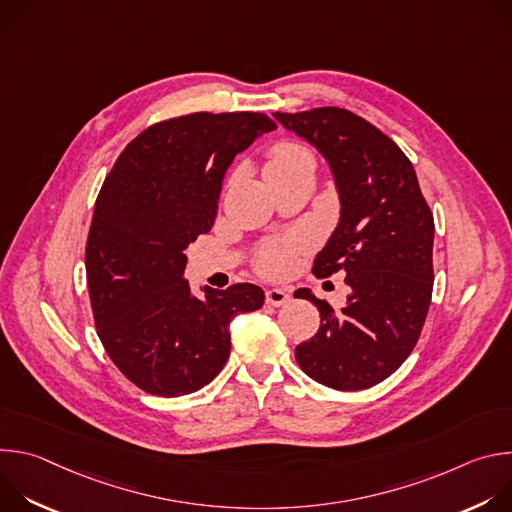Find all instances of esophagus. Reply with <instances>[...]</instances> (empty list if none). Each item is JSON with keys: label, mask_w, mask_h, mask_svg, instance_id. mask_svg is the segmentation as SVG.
I'll list each match as a JSON object with an SVG mask.
<instances>
[{"label": "esophagus", "mask_w": 512, "mask_h": 512, "mask_svg": "<svg viewBox=\"0 0 512 512\" xmlns=\"http://www.w3.org/2000/svg\"><path fill=\"white\" fill-rule=\"evenodd\" d=\"M265 302H267L269 306L279 308V306H283V304H287V302H289V294H287L285 289L269 287V289H265Z\"/></svg>", "instance_id": "esophagus-1"}]
</instances>
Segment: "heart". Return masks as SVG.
Segmentation results:
<instances>
[{
    "instance_id": "b5f03b06",
    "label": "heart",
    "mask_w": 512,
    "mask_h": 512,
    "mask_svg": "<svg viewBox=\"0 0 512 512\" xmlns=\"http://www.w3.org/2000/svg\"><path fill=\"white\" fill-rule=\"evenodd\" d=\"M298 170H316V158L310 148H306L300 141H277L267 154L265 174H287V172H298ZM306 247V241L298 235H291L279 241H273L265 245L255 265L261 273L269 277H281L287 275L296 265L298 253Z\"/></svg>"
}]
</instances>
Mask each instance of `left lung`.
<instances>
[{"instance_id": "left-lung-1", "label": "left lung", "mask_w": 512, "mask_h": 512, "mask_svg": "<svg viewBox=\"0 0 512 512\" xmlns=\"http://www.w3.org/2000/svg\"><path fill=\"white\" fill-rule=\"evenodd\" d=\"M283 127L328 160L340 223L312 273H346L352 294L334 310L302 289L320 328L296 346L300 369L336 391L369 389L391 377L415 348L433 289V214L399 145L340 107L275 113Z\"/></svg>"}]
</instances>
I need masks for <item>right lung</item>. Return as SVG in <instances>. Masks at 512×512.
Returning a JSON list of instances; mask_svg holds the SVG:
<instances>
[{
	"label": "right lung",
	"instance_id": "add662e5",
	"mask_svg": "<svg viewBox=\"0 0 512 512\" xmlns=\"http://www.w3.org/2000/svg\"><path fill=\"white\" fill-rule=\"evenodd\" d=\"M275 127L253 111L158 121L101 186L85 251L93 318L115 367L145 393L180 397L208 385L231 354V320L265 302L253 283L194 298L184 249L212 229L235 156Z\"/></svg>",
	"mask_w": 512,
	"mask_h": 512
}]
</instances>
